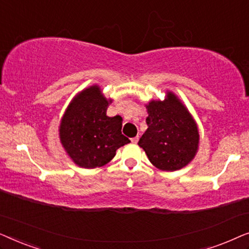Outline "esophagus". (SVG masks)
<instances>
[{
  "label": "esophagus",
  "instance_id": "1",
  "mask_svg": "<svg viewBox=\"0 0 249 249\" xmlns=\"http://www.w3.org/2000/svg\"><path fill=\"white\" fill-rule=\"evenodd\" d=\"M138 141H139V136H136V137L131 138V142H137Z\"/></svg>",
  "mask_w": 249,
  "mask_h": 249
}]
</instances>
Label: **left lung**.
Instances as JSON below:
<instances>
[{"mask_svg":"<svg viewBox=\"0 0 249 249\" xmlns=\"http://www.w3.org/2000/svg\"><path fill=\"white\" fill-rule=\"evenodd\" d=\"M146 108L147 130L138 145L160 170L176 171L186 166L195 156L199 142L192 115L172 93L164 101H152Z\"/></svg>","mask_w":249,"mask_h":249,"instance_id":"left-lung-1","label":"left lung"}]
</instances>
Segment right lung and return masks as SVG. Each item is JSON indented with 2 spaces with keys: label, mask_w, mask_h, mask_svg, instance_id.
I'll use <instances>...</instances> for the list:
<instances>
[{
  "label": "right lung",
  "mask_w": 249,
  "mask_h": 249,
  "mask_svg": "<svg viewBox=\"0 0 249 249\" xmlns=\"http://www.w3.org/2000/svg\"><path fill=\"white\" fill-rule=\"evenodd\" d=\"M111 102V101H110ZM108 101L91 86L71 102L60 124V139L68 155L85 169L103 166L130 141L122 135L120 115L107 117Z\"/></svg>",
  "instance_id": "obj_1"
}]
</instances>
